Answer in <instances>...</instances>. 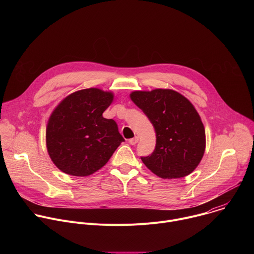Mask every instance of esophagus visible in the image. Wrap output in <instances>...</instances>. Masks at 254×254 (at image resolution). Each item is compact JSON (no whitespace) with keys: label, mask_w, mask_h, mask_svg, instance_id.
I'll return each instance as SVG.
<instances>
[{"label":"esophagus","mask_w":254,"mask_h":254,"mask_svg":"<svg viewBox=\"0 0 254 254\" xmlns=\"http://www.w3.org/2000/svg\"><path fill=\"white\" fill-rule=\"evenodd\" d=\"M128 141H129L130 144H135V143L138 141V136H134V137L130 138Z\"/></svg>","instance_id":"esophagus-1"}]
</instances>
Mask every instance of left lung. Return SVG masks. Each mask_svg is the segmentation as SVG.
Instances as JSON below:
<instances>
[{
  "instance_id": "left-lung-1",
  "label": "left lung",
  "mask_w": 254,
  "mask_h": 254,
  "mask_svg": "<svg viewBox=\"0 0 254 254\" xmlns=\"http://www.w3.org/2000/svg\"><path fill=\"white\" fill-rule=\"evenodd\" d=\"M130 99L144 113L156 131V149L142 163L163 179L191 174L200 164L206 148L205 127L194 105L184 95L157 88L132 91Z\"/></svg>"
}]
</instances>
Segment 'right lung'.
Masks as SVG:
<instances>
[{"mask_svg":"<svg viewBox=\"0 0 254 254\" xmlns=\"http://www.w3.org/2000/svg\"><path fill=\"white\" fill-rule=\"evenodd\" d=\"M114 97L112 91L86 88L67 95L54 108L46 127V147L60 171L89 176L101 169L125 140L117 123L102 117Z\"/></svg>","mask_w":254,"mask_h":254,"instance_id":"right-lung-1","label":"right lung"}]
</instances>
